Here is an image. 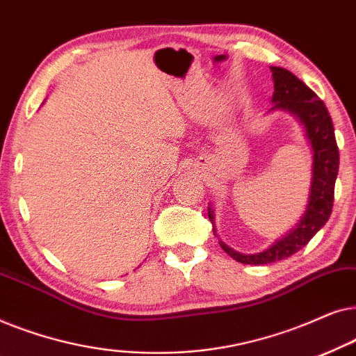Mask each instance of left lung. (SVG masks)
I'll return each instance as SVG.
<instances>
[{
  "label": "left lung",
  "instance_id": "left-lung-1",
  "mask_svg": "<svg viewBox=\"0 0 356 356\" xmlns=\"http://www.w3.org/2000/svg\"><path fill=\"white\" fill-rule=\"evenodd\" d=\"M270 71L272 79H274V94H272L274 106L269 111H286L303 126L306 140L313 152V168H311L313 173H311L308 204L300 222L267 250L245 254V252L235 251L218 238V245L228 256L241 264L251 266L282 261L308 245L311 238L329 220L330 212H332L335 179L339 173V147L335 143L332 120L324 102L293 72L277 66H270ZM207 211L209 220L212 222L213 235L218 236L212 204H209Z\"/></svg>",
  "mask_w": 356,
  "mask_h": 356
}]
</instances>
